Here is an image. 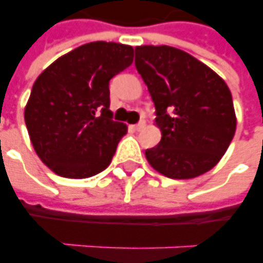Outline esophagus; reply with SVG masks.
<instances>
[{
	"label": "esophagus",
	"instance_id": "34e87169",
	"mask_svg": "<svg viewBox=\"0 0 263 263\" xmlns=\"http://www.w3.org/2000/svg\"><path fill=\"white\" fill-rule=\"evenodd\" d=\"M133 127H135V130H137V132H140V130H143V128H144V122L137 123V124H135Z\"/></svg>",
	"mask_w": 263,
	"mask_h": 263
}]
</instances>
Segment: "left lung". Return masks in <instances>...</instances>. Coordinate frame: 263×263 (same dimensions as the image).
Listing matches in <instances>:
<instances>
[{
    "mask_svg": "<svg viewBox=\"0 0 263 263\" xmlns=\"http://www.w3.org/2000/svg\"><path fill=\"white\" fill-rule=\"evenodd\" d=\"M136 69L147 85L161 132L146 150L148 164L174 180H188L218 164L235 135L230 87L205 63L167 45L136 46Z\"/></svg>",
    "mask_w": 263,
    "mask_h": 263,
    "instance_id": "1",
    "label": "left lung"
}]
</instances>
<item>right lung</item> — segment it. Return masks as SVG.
<instances>
[{
	"label": "right lung",
	"mask_w": 263,
	"mask_h": 263,
	"mask_svg": "<svg viewBox=\"0 0 263 263\" xmlns=\"http://www.w3.org/2000/svg\"><path fill=\"white\" fill-rule=\"evenodd\" d=\"M132 62L130 45L96 41L36 78L24 117L33 150L55 174L87 178L110 164L127 126L111 120L109 82Z\"/></svg>",
	"instance_id": "obj_1"
}]
</instances>
